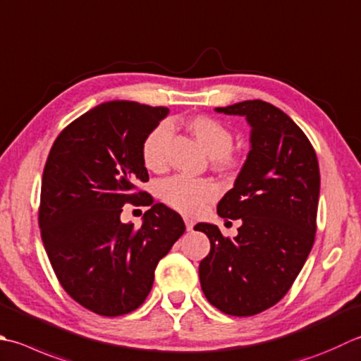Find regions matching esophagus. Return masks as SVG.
Wrapping results in <instances>:
<instances>
[{
    "mask_svg": "<svg viewBox=\"0 0 361 361\" xmlns=\"http://www.w3.org/2000/svg\"><path fill=\"white\" fill-rule=\"evenodd\" d=\"M185 224H186V230L188 231H192V228H194V221H192V219L185 217Z\"/></svg>",
    "mask_w": 361,
    "mask_h": 361,
    "instance_id": "obj_1",
    "label": "esophagus"
}]
</instances>
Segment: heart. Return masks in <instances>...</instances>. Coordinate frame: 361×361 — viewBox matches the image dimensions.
<instances>
[{"label": "heart", "instance_id": "heart-1", "mask_svg": "<svg viewBox=\"0 0 361 361\" xmlns=\"http://www.w3.org/2000/svg\"><path fill=\"white\" fill-rule=\"evenodd\" d=\"M188 130L197 139L209 157L216 158L219 166L230 164V150L233 147V133L221 120L197 116L186 122ZM172 136V125L161 122L147 134L142 144V161L150 171H161L166 166L167 142ZM159 197L169 207L183 214L194 216L217 195L213 181L204 178H190L175 175L159 183Z\"/></svg>", "mask_w": 361, "mask_h": 361}]
</instances>
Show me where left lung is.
I'll list each match as a JSON object with an SVG mask.
<instances>
[{
	"label": "left lung",
	"mask_w": 361,
	"mask_h": 361,
	"mask_svg": "<svg viewBox=\"0 0 361 361\" xmlns=\"http://www.w3.org/2000/svg\"><path fill=\"white\" fill-rule=\"evenodd\" d=\"M216 112L243 116L250 126V152L235 185L217 204L224 219H241L238 236L217 225L197 224L211 243L199 277L211 305L231 316H253L289 291L310 255L319 202V164L294 120L263 100Z\"/></svg>",
	"instance_id": "left-lung-1"
}]
</instances>
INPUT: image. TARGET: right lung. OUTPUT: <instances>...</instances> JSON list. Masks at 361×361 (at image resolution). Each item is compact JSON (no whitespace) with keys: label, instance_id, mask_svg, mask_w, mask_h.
<instances>
[{"label":"right lung","instance_id":"obj_1","mask_svg":"<svg viewBox=\"0 0 361 361\" xmlns=\"http://www.w3.org/2000/svg\"><path fill=\"white\" fill-rule=\"evenodd\" d=\"M169 114L136 102H106L78 117L49 150L39 225L59 283L84 308L122 316L142 305L154 269L185 233L164 203L137 192L148 181L142 144ZM125 202L150 206L143 225L119 222Z\"/></svg>","mask_w":361,"mask_h":361}]
</instances>
